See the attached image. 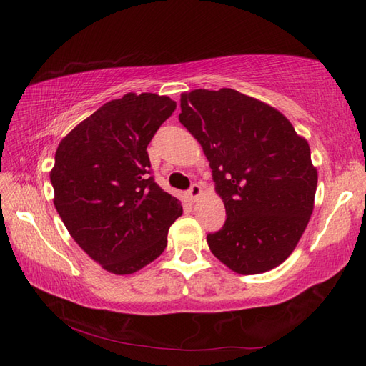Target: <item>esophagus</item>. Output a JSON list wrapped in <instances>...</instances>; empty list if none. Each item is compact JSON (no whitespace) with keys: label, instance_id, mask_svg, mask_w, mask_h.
I'll use <instances>...</instances> for the list:
<instances>
[{"label":"esophagus","instance_id":"obj_1","mask_svg":"<svg viewBox=\"0 0 366 366\" xmlns=\"http://www.w3.org/2000/svg\"><path fill=\"white\" fill-rule=\"evenodd\" d=\"M189 197L192 201H197L201 197V187L198 184H192L189 189Z\"/></svg>","mask_w":366,"mask_h":366}]
</instances>
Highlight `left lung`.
I'll return each mask as SVG.
<instances>
[{
	"label": "left lung",
	"instance_id": "1",
	"mask_svg": "<svg viewBox=\"0 0 366 366\" xmlns=\"http://www.w3.org/2000/svg\"><path fill=\"white\" fill-rule=\"evenodd\" d=\"M179 121L203 146L227 209L222 229L207 234L214 256L240 275L280 266L313 212L307 139L274 107L229 88L182 94Z\"/></svg>",
	"mask_w": 366,
	"mask_h": 366
}]
</instances>
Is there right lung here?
Listing matches in <instances>:
<instances>
[{
	"instance_id": "obj_1",
	"label": "right lung",
	"mask_w": 366,
	"mask_h": 366,
	"mask_svg": "<svg viewBox=\"0 0 366 366\" xmlns=\"http://www.w3.org/2000/svg\"><path fill=\"white\" fill-rule=\"evenodd\" d=\"M174 110L167 96L129 92L97 108L54 154V207L83 252L112 274L159 258L182 214L181 201L155 184L146 151Z\"/></svg>"
}]
</instances>
